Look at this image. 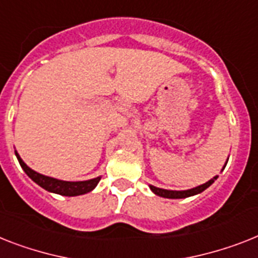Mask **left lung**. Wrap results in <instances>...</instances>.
<instances>
[{"mask_svg":"<svg viewBox=\"0 0 258 258\" xmlns=\"http://www.w3.org/2000/svg\"><path fill=\"white\" fill-rule=\"evenodd\" d=\"M227 165V163H225ZM224 165V167H225ZM223 167V169H224ZM218 179V175L214 176L212 179H210L208 182L203 183L201 186L198 187H194V188H190V190H183V191H174V190H165V188H159V187H155L150 184V190L155 194V195H158V197H162V198H167V199H184V198H188V197H194V195H198V194L203 192L206 188L212 184L215 180Z\"/></svg>","mask_w":258,"mask_h":258,"instance_id":"left-lung-1","label":"left lung"}]
</instances>
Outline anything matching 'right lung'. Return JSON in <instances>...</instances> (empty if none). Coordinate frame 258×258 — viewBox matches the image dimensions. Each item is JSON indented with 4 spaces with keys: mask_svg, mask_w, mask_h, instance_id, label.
Wrapping results in <instances>:
<instances>
[{
    "mask_svg": "<svg viewBox=\"0 0 258 258\" xmlns=\"http://www.w3.org/2000/svg\"><path fill=\"white\" fill-rule=\"evenodd\" d=\"M16 157L18 159L21 167L29 175L30 179L34 180L38 186H40L46 191L59 194V195H63V197H78V195L91 192L97 186V183L100 182V179H101V176H97V178H93V179L88 180H79V182H67V180L55 179V178L43 175V174H39V172L34 171L33 169H30L29 166L23 162L22 158L19 157L17 150Z\"/></svg>",
    "mask_w": 258,
    "mask_h": 258,
    "instance_id": "obj_1",
    "label": "right lung"
}]
</instances>
